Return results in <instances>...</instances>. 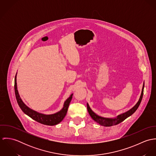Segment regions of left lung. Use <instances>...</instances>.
I'll list each match as a JSON object with an SVG mask.
<instances>
[{"label": "left lung", "instance_id": "8db88e82", "mask_svg": "<svg viewBox=\"0 0 156 156\" xmlns=\"http://www.w3.org/2000/svg\"><path fill=\"white\" fill-rule=\"evenodd\" d=\"M144 88V85H143L142 92H141L139 100L133 108H132L131 109H130L129 111H128L126 112L125 113H123L122 114H120V115H118L115 118H104V117H101V116H100L97 115V114H95L94 112L91 110V109L89 107V105L87 103L88 111L89 112V114L90 115V116H91V118L95 122H97V123H98L101 126H105V127H111V126L117 125V124L121 123V122H122L123 121H124L129 116H131L137 109L138 107L139 106V105L140 104L142 97H143Z\"/></svg>", "mask_w": 156, "mask_h": 156}]
</instances>
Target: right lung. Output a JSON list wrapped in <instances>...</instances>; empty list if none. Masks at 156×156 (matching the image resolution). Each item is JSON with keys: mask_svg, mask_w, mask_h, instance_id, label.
Segmentation results:
<instances>
[{"mask_svg": "<svg viewBox=\"0 0 156 156\" xmlns=\"http://www.w3.org/2000/svg\"><path fill=\"white\" fill-rule=\"evenodd\" d=\"M16 76H17V74L15 76V80H14L15 94H16V97L17 103L20 106V109L22 110V111L25 114L28 115L29 117H30L32 119L44 125L55 126L61 122L67 114L68 108L71 102V100L72 99L73 94H72L70 95V97L65 101L64 104V107L60 111L51 115H44L43 113H40L30 109L23 102L21 98L20 97V95L19 94L18 90H17Z\"/></svg>", "mask_w": 156, "mask_h": 156, "instance_id": "add662e5", "label": "right lung"}]
</instances>
